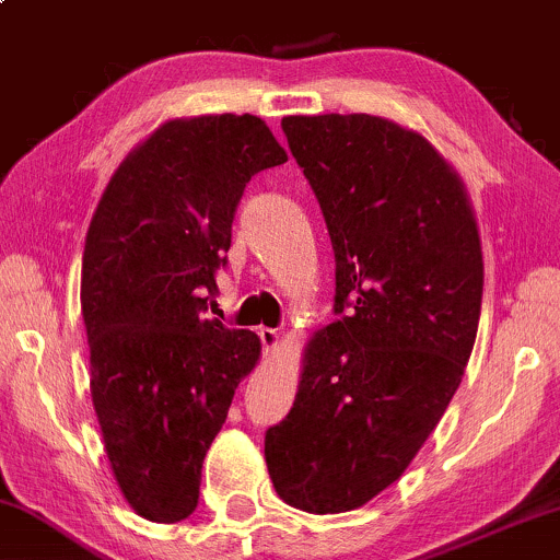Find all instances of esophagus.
Returning <instances> with one entry per match:
<instances>
[{
	"mask_svg": "<svg viewBox=\"0 0 560 560\" xmlns=\"http://www.w3.org/2000/svg\"><path fill=\"white\" fill-rule=\"evenodd\" d=\"M259 340H261V348L267 350V353H272L275 348L280 345V332L278 329H269V327H259Z\"/></svg>",
	"mask_w": 560,
	"mask_h": 560,
	"instance_id": "obj_1",
	"label": "esophagus"
}]
</instances>
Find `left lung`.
I'll return each instance as SVG.
<instances>
[{"label": "left lung", "mask_w": 560, "mask_h": 560, "mask_svg": "<svg viewBox=\"0 0 560 560\" xmlns=\"http://www.w3.org/2000/svg\"><path fill=\"white\" fill-rule=\"evenodd\" d=\"M282 132L335 252V316L265 436L275 491L312 514L399 480L452 402L482 303L465 186L431 142L369 114L285 116Z\"/></svg>", "instance_id": "1"}]
</instances>
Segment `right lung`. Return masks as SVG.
Segmentation results:
<instances>
[{
    "instance_id": "right-lung-1",
    "label": "right lung",
    "mask_w": 560,
    "mask_h": 560,
    "mask_svg": "<svg viewBox=\"0 0 560 560\" xmlns=\"http://www.w3.org/2000/svg\"><path fill=\"white\" fill-rule=\"evenodd\" d=\"M288 155L257 116L165 121L103 191L82 254L90 395L124 499L150 522L197 509L202 462L259 337L207 319L254 174Z\"/></svg>"
}]
</instances>
